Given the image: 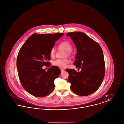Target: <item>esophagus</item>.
<instances>
[{
    "instance_id": "obj_1",
    "label": "esophagus",
    "mask_w": 124,
    "mask_h": 124,
    "mask_svg": "<svg viewBox=\"0 0 124 124\" xmlns=\"http://www.w3.org/2000/svg\"><path fill=\"white\" fill-rule=\"evenodd\" d=\"M61 70L62 72H63V71H65V70H64L63 68H61Z\"/></svg>"
}]
</instances>
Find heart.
<instances>
[{
	"label": "heart",
	"mask_w": 124,
	"mask_h": 124,
	"mask_svg": "<svg viewBox=\"0 0 124 124\" xmlns=\"http://www.w3.org/2000/svg\"><path fill=\"white\" fill-rule=\"evenodd\" d=\"M58 47L59 49H63L66 51V53L65 54V57L68 56L71 57V51L72 50V45L70 42L68 41H63L60 42L59 44ZM55 50L54 48H52L50 52V56L51 58H53L55 56ZM70 63L69 59L67 58H65L64 59H58L54 61L53 62V65L59 67L65 68Z\"/></svg>",
	"instance_id": "obj_1"
}]
</instances>
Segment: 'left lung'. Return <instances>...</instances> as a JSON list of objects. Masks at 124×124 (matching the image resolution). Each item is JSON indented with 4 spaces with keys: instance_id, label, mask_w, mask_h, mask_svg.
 <instances>
[{
    "instance_id": "obj_1",
    "label": "left lung",
    "mask_w": 124,
    "mask_h": 124,
    "mask_svg": "<svg viewBox=\"0 0 124 124\" xmlns=\"http://www.w3.org/2000/svg\"><path fill=\"white\" fill-rule=\"evenodd\" d=\"M77 48L73 64L81 69L78 71L67 69L71 90L79 96H88L95 92L103 81L105 65L104 55L100 45L82 32H68Z\"/></svg>"
}]
</instances>
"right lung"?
<instances>
[{
  "mask_svg": "<svg viewBox=\"0 0 124 124\" xmlns=\"http://www.w3.org/2000/svg\"><path fill=\"white\" fill-rule=\"evenodd\" d=\"M64 35L37 34L31 36L21 47L18 53L17 67L20 81L24 89L37 97H44L54 89V80L61 71L56 66H52L47 71L44 65L50 66V50L55 43Z\"/></svg>",
  "mask_w": 124,
  "mask_h": 124,
  "instance_id": "obj_1",
  "label": "right lung"
}]
</instances>
